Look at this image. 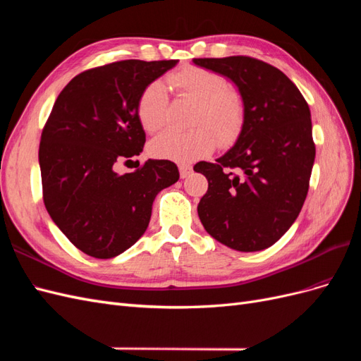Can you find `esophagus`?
<instances>
[{
    "mask_svg": "<svg viewBox=\"0 0 361 361\" xmlns=\"http://www.w3.org/2000/svg\"><path fill=\"white\" fill-rule=\"evenodd\" d=\"M191 171H192V169H191V166H188V164H179V173H180L182 179L188 178Z\"/></svg>",
    "mask_w": 361,
    "mask_h": 361,
    "instance_id": "1",
    "label": "esophagus"
}]
</instances>
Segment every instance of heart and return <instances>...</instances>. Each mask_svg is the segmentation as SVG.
Returning a JSON list of instances; mask_svg holds the SVG:
<instances>
[{
  "instance_id": "obj_1",
  "label": "heart",
  "mask_w": 361,
  "mask_h": 361,
  "mask_svg": "<svg viewBox=\"0 0 361 361\" xmlns=\"http://www.w3.org/2000/svg\"><path fill=\"white\" fill-rule=\"evenodd\" d=\"M167 84L178 97L194 102L190 116V130H166L150 143L154 157L176 162L200 159L218 145L226 147L241 135L245 125L247 106L244 96L227 87L221 73L183 66L167 76ZM169 94L159 81L147 84L137 102L138 118L147 133H157L167 122Z\"/></svg>"
}]
</instances>
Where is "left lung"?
I'll return each instance as SVG.
<instances>
[{"instance_id":"left-lung-1","label":"left lung","mask_w":361,"mask_h":361,"mask_svg":"<svg viewBox=\"0 0 361 361\" xmlns=\"http://www.w3.org/2000/svg\"><path fill=\"white\" fill-rule=\"evenodd\" d=\"M231 78L244 96L245 125L216 162L194 170L207 179L197 212L206 232L238 251L276 244L297 220L314 162L310 108L288 76L247 56L194 59Z\"/></svg>"}]
</instances>
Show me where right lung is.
<instances>
[{
  "label": "right lung",
  "mask_w": 361,
  "mask_h": 361,
  "mask_svg": "<svg viewBox=\"0 0 361 361\" xmlns=\"http://www.w3.org/2000/svg\"><path fill=\"white\" fill-rule=\"evenodd\" d=\"M178 60H122L84 71L64 87L42 130L43 203L82 253L111 259L146 232L157 194L179 179L176 164L147 159L118 174V161L143 152L137 102Z\"/></svg>",
  "instance_id": "obj_1"
}]
</instances>
